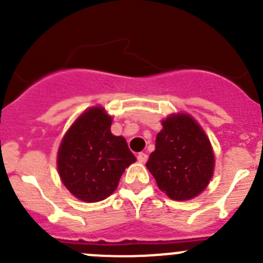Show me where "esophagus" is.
I'll use <instances>...</instances> for the list:
<instances>
[{
  "mask_svg": "<svg viewBox=\"0 0 263 263\" xmlns=\"http://www.w3.org/2000/svg\"><path fill=\"white\" fill-rule=\"evenodd\" d=\"M137 160H139L140 163H145V161L147 160V154L139 153V154H137Z\"/></svg>",
  "mask_w": 263,
  "mask_h": 263,
  "instance_id": "34e87169",
  "label": "esophagus"
}]
</instances>
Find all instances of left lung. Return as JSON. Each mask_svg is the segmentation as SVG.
Returning <instances> with one entry per match:
<instances>
[{"instance_id":"left-lung-1","label":"left lung","mask_w":263,"mask_h":263,"mask_svg":"<svg viewBox=\"0 0 263 263\" xmlns=\"http://www.w3.org/2000/svg\"><path fill=\"white\" fill-rule=\"evenodd\" d=\"M146 166L169 197L190 200L210 182L214 153L208 136L192 117L171 116L163 121Z\"/></svg>"}]
</instances>
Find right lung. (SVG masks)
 I'll return each mask as SVG.
<instances>
[{"mask_svg":"<svg viewBox=\"0 0 263 263\" xmlns=\"http://www.w3.org/2000/svg\"><path fill=\"white\" fill-rule=\"evenodd\" d=\"M112 118L94 107L71 126L58 150L63 184L79 200L97 202L112 195L124 169L136 160L123 137L110 132Z\"/></svg>","mask_w":263,"mask_h":263,"instance_id":"right-lung-1","label":"right lung"}]
</instances>
